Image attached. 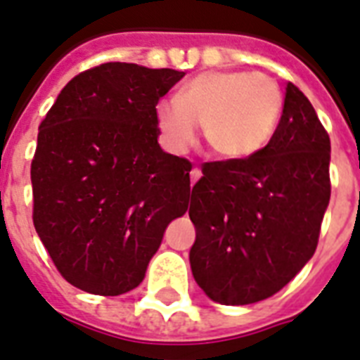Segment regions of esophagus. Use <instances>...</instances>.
I'll use <instances>...</instances> for the list:
<instances>
[{
    "label": "esophagus",
    "instance_id": "esophagus-1",
    "mask_svg": "<svg viewBox=\"0 0 360 360\" xmlns=\"http://www.w3.org/2000/svg\"><path fill=\"white\" fill-rule=\"evenodd\" d=\"M200 177H202V169H200L198 166H194V168L191 169V181H192V183H196Z\"/></svg>",
    "mask_w": 360,
    "mask_h": 360
}]
</instances>
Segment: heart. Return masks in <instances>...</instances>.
Returning <instances> with one entry per match:
<instances>
[{
  "instance_id": "obj_1",
  "label": "heart",
  "mask_w": 360,
  "mask_h": 360,
  "mask_svg": "<svg viewBox=\"0 0 360 360\" xmlns=\"http://www.w3.org/2000/svg\"><path fill=\"white\" fill-rule=\"evenodd\" d=\"M283 94L266 73L210 71L194 77L177 96L158 101L156 128L162 145L185 155L198 124L210 149L229 160H243L268 145L278 128Z\"/></svg>"
}]
</instances>
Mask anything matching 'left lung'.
<instances>
[{"instance_id":"left-lung-1","label":"left lung","mask_w":360,"mask_h":360,"mask_svg":"<svg viewBox=\"0 0 360 360\" xmlns=\"http://www.w3.org/2000/svg\"><path fill=\"white\" fill-rule=\"evenodd\" d=\"M330 137L292 82L264 149L202 164L191 191L196 229L192 276L211 300L243 306L270 298L314 257L330 200Z\"/></svg>"}]
</instances>
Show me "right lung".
<instances>
[{
    "mask_svg": "<svg viewBox=\"0 0 360 360\" xmlns=\"http://www.w3.org/2000/svg\"><path fill=\"white\" fill-rule=\"evenodd\" d=\"M185 71L107 62L52 103L32 160L34 226L73 287L117 296L145 278L191 200L186 158L158 145L156 103Z\"/></svg>",
    "mask_w": 360,
    "mask_h": 360,
    "instance_id": "obj_1",
    "label": "right lung"
}]
</instances>
